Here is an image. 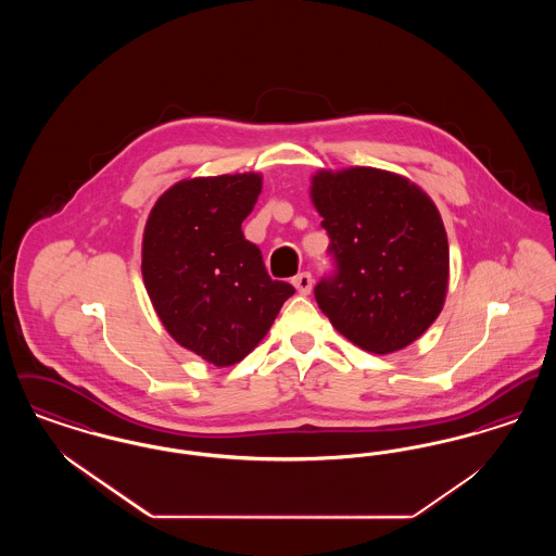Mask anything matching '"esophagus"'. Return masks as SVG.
Returning a JSON list of instances; mask_svg holds the SVG:
<instances>
[{"mask_svg":"<svg viewBox=\"0 0 556 556\" xmlns=\"http://www.w3.org/2000/svg\"><path fill=\"white\" fill-rule=\"evenodd\" d=\"M291 283H293V288L298 290V293L308 295L311 290H313V275H311V273H300V275L293 277Z\"/></svg>","mask_w":556,"mask_h":556,"instance_id":"1","label":"esophagus"}]
</instances>
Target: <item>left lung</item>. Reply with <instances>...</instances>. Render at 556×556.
<instances>
[{
  "instance_id": "obj_1",
  "label": "left lung",
  "mask_w": 556,
  "mask_h": 556,
  "mask_svg": "<svg viewBox=\"0 0 556 556\" xmlns=\"http://www.w3.org/2000/svg\"><path fill=\"white\" fill-rule=\"evenodd\" d=\"M311 184L338 266L315 288L318 308L372 354L413 344L448 291V238L433 200L406 177L372 166L318 170Z\"/></svg>"
}]
</instances>
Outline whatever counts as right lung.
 I'll use <instances>...</instances> for the list:
<instances>
[{
  "mask_svg": "<svg viewBox=\"0 0 556 556\" xmlns=\"http://www.w3.org/2000/svg\"><path fill=\"white\" fill-rule=\"evenodd\" d=\"M263 189L258 173L195 177L168 187L143 229L141 275L164 329L214 367L263 342L293 293L273 281L241 223Z\"/></svg>",
  "mask_w": 556,
  "mask_h": 556,
  "instance_id": "add662e5",
  "label": "right lung"
}]
</instances>
